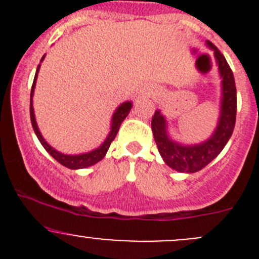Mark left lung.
Segmentation results:
<instances>
[{"label": "left lung", "mask_w": 259, "mask_h": 259, "mask_svg": "<svg viewBox=\"0 0 259 259\" xmlns=\"http://www.w3.org/2000/svg\"><path fill=\"white\" fill-rule=\"evenodd\" d=\"M207 46L214 51L219 75L222 77L221 115L215 130L209 139L194 145H183L170 139L166 132V120L159 110L151 119V130L158 150L168 166L180 173H195L207 166L219 155L233 133L237 114V90L233 72L213 44L207 41Z\"/></svg>", "instance_id": "obj_1"}]
</instances>
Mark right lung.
<instances>
[{"label":"right lung","mask_w":259,"mask_h":259,"mask_svg":"<svg viewBox=\"0 0 259 259\" xmlns=\"http://www.w3.org/2000/svg\"><path fill=\"white\" fill-rule=\"evenodd\" d=\"M45 59V56H42L41 61ZM41 65H38L37 70H36L35 74V79H33V83H32V89H31V98H30V116H31V124H32L33 130H35L36 137L38 138L40 143L42 144L44 148L46 149V151L55 159V160L59 161L61 165L66 166L69 169H83L88 168V166L94 165L98 161H100L104 156L106 155L108 153V149L110 146L113 140L116 137L117 132H119V127L121 125V122L124 121L125 117L127 116L132 110L133 103L132 101H125V103L120 104L119 106L116 108L115 113L113 115V119H111V127H110V133H109L108 138L105 139V142L103 143L99 148L94 149V150L89 151V153H82V154H77V155H67V154H62L60 151H57L56 149L52 148L51 145L48 144L44 137L41 135L40 130H38L37 122H36L35 119V113H33V105H32V96H33V91H35V86H36V80H37V74L38 70H40Z\"/></svg>","instance_id":"obj_1"}]
</instances>
